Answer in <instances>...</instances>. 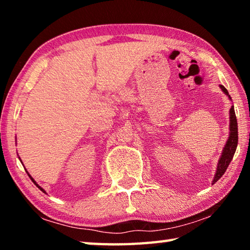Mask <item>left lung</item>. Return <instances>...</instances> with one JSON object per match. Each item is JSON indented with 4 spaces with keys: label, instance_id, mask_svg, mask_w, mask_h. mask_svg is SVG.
<instances>
[{
    "label": "left lung",
    "instance_id": "left-lung-1",
    "mask_svg": "<svg viewBox=\"0 0 250 250\" xmlns=\"http://www.w3.org/2000/svg\"><path fill=\"white\" fill-rule=\"evenodd\" d=\"M219 88L223 90V92L225 95L228 96V98H230L229 94L225 87L223 84H219ZM237 143H238V128H237V119H236V115H235V109L234 105H231L230 110H229V135H228V139L226 141V145L224 146V149L222 151V155L218 160L217 163V168H216V173L214 175V180H213V184L216 183V182L221 179L223 176L224 173L226 172L228 166H229L230 161L234 158V154L236 152V147H237Z\"/></svg>",
    "mask_w": 250,
    "mask_h": 250
}]
</instances>
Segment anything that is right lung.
<instances>
[{"mask_svg": "<svg viewBox=\"0 0 250 250\" xmlns=\"http://www.w3.org/2000/svg\"><path fill=\"white\" fill-rule=\"evenodd\" d=\"M20 160H21V159H20ZM21 162H22V161H21ZM26 172H27V171H26ZM27 174H28V172H27ZM28 176H29V177H31V179H32V181H33V183H34V184H35V185L37 186V188H39L41 189V191H42V192H43V193H46V192H45V189H44L43 188H41V186H40L39 184H37V183H36V181H35V180H34V179H33V177H32L31 175H29V174H28Z\"/></svg>", "mask_w": 250, "mask_h": 250, "instance_id": "add662e5", "label": "right lung"}]
</instances>
